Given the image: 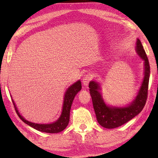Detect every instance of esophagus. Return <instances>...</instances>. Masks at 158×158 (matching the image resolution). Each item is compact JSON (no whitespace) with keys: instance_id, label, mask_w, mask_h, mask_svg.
Listing matches in <instances>:
<instances>
[{"instance_id":"esophagus-1","label":"esophagus","mask_w":158,"mask_h":158,"mask_svg":"<svg viewBox=\"0 0 158 158\" xmlns=\"http://www.w3.org/2000/svg\"><path fill=\"white\" fill-rule=\"evenodd\" d=\"M92 79V77L90 76V75H85L83 78V83L85 86L88 85L89 82L90 81V80Z\"/></svg>"}]
</instances>
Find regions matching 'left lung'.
I'll list each match as a JSON object with an SVG mask.
<instances>
[{"label":"left lung","instance_id":"8db88e82","mask_svg":"<svg viewBox=\"0 0 158 158\" xmlns=\"http://www.w3.org/2000/svg\"><path fill=\"white\" fill-rule=\"evenodd\" d=\"M136 52L144 61V77L141 86L135 100L124 106H109L105 102L100 92V83L91 81L89 83L94 109L97 121L100 126L108 129L115 128L129 122L141 112L145 105L148 93L150 66L145 49L139 39L136 40Z\"/></svg>","mask_w":158,"mask_h":158}]
</instances>
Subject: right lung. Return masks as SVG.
Instances as JSON below:
<instances>
[{
    "mask_svg": "<svg viewBox=\"0 0 158 158\" xmlns=\"http://www.w3.org/2000/svg\"><path fill=\"white\" fill-rule=\"evenodd\" d=\"M81 89V83L80 80L77 81L73 85L69 87V88L66 89V91L64 94V102H63V106L62 113L60 115L59 118L55 122L52 123H47V124H42V123H35L29 122L24 119L20 113H19L18 108L16 107L15 104L12 99V101L14 105L15 111L18 114L19 117L25 123L28 124V126L33 127L39 131H41L43 132L47 133H58L62 132L64 130L66 126H68L69 120H70V110L71 108L72 103L75 96L78 93L80 90Z\"/></svg>",
    "mask_w": 158,
    "mask_h": 158,
    "instance_id": "add662e5",
    "label": "right lung"
}]
</instances>
